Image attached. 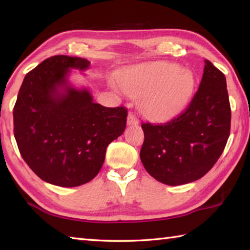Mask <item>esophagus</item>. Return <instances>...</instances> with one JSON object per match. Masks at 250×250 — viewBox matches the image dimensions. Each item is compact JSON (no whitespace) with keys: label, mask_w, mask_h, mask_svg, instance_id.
I'll return each instance as SVG.
<instances>
[{"label":"esophagus","mask_w":250,"mask_h":250,"mask_svg":"<svg viewBox=\"0 0 250 250\" xmlns=\"http://www.w3.org/2000/svg\"><path fill=\"white\" fill-rule=\"evenodd\" d=\"M139 119L133 112H130L128 115V125H138Z\"/></svg>","instance_id":"esophagus-1"}]
</instances>
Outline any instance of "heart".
Instances as JSON below:
<instances>
[{
	"label": "heart",
	"instance_id": "b5f03b06",
	"mask_svg": "<svg viewBox=\"0 0 250 250\" xmlns=\"http://www.w3.org/2000/svg\"><path fill=\"white\" fill-rule=\"evenodd\" d=\"M118 83L126 95L141 99L143 115L163 121L177 115L191 99V71L172 62H158L133 67L118 74Z\"/></svg>",
	"mask_w": 250,
	"mask_h": 250
}]
</instances>
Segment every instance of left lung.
Instances as JSON below:
<instances>
[{"mask_svg":"<svg viewBox=\"0 0 250 250\" xmlns=\"http://www.w3.org/2000/svg\"><path fill=\"white\" fill-rule=\"evenodd\" d=\"M231 110L226 78L205 61L200 87L183 112L160 125L142 124L140 158L146 172L167 185H181L204 176L225 149Z\"/></svg>","mask_w":250,"mask_h":250,"instance_id":"1","label":"left lung"}]
</instances>
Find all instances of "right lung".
<instances>
[{"label":"right lung","instance_id":"obj_1","mask_svg":"<svg viewBox=\"0 0 250 250\" xmlns=\"http://www.w3.org/2000/svg\"><path fill=\"white\" fill-rule=\"evenodd\" d=\"M89 65L84 58L56 55L27 73L20 88L13 109L15 140L27 166L47 183L73 188L90 182L109 143L125 129V107L95 104L89 91L68 84L70 68Z\"/></svg>","mask_w":250,"mask_h":250}]
</instances>
